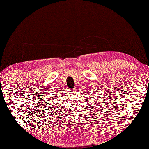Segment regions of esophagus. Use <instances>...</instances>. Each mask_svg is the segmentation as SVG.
<instances>
[{
    "mask_svg": "<svg viewBox=\"0 0 149 149\" xmlns=\"http://www.w3.org/2000/svg\"><path fill=\"white\" fill-rule=\"evenodd\" d=\"M75 88H72V89H70V90H74Z\"/></svg>",
    "mask_w": 149,
    "mask_h": 149,
    "instance_id": "34e87169",
    "label": "esophagus"
}]
</instances>
